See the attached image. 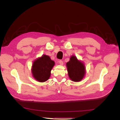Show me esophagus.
<instances>
[{
  "instance_id": "obj_1",
  "label": "esophagus",
  "mask_w": 120,
  "mask_h": 120,
  "mask_svg": "<svg viewBox=\"0 0 120 120\" xmlns=\"http://www.w3.org/2000/svg\"><path fill=\"white\" fill-rule=\"evenodd\" d=\"M59 64H60V65H61V66H62V65H63V64H64V63H63V60H59Z\"/></svg>"
}]
</instances>
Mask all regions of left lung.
I'll return each mask as SVG.
<instances>
[{"mask_svg":"<svg viewBox=\"0 0 120 120\" xmlns=\"http://www.w3.org/2000/svg\"><path fill=\"white\" fill-rule=\"evenodd\" d=\"M69 77L74 82L81 81L85 74V67L81 61L78 60L75 56H71L67 63Z\"/></svg>","mask_w":120,"mask_h":120,"instance_id":"obj_1","label":"left lung"}]
</instances>
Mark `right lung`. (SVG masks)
<instances>
[{
  "label": "right lung",
  "instance_id": "add662e5",
  "mask_svg": "<svg viewBox=\"0 0 120 120\" xmlns=\"http://www.w3.org/2000/svg\"><path fill=\"white\" fill-rule=\"evenodd\" d=\"M54 62L46 55H43L34 61L32 67V74L34 78L39 82H44L49 78L50 71Z\"/></svg>",
  "mask_w": 120,
  "mask_h": 120
}]
</instances>
